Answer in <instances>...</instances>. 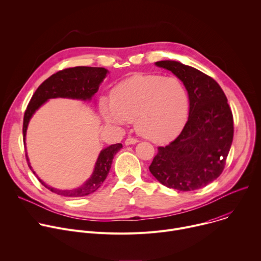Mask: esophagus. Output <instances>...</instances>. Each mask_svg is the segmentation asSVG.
Returning <instances> with one entry per match:
<instances>
[{"instance_id":"34e87169","label":"esophagus","mask_w":261,"mask_h":261,"mask_svg":"<svg viewBox=\"0 0 261 261\" xmlns=\"http://www.w3.org/2000/svg\"><path fill=\"white\" fill-rule=\"evenodd\" d=\"M137 142H138V140H137V139H135V138H131V137H129V138H127V139L125 140V144H126V145L135 144V143H137Z\"/></svg>"}]
</instances>
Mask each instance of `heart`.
I'll return each mask as SVG.
<instances>
[{
	"label": "heart",
	"mask_w": 261,
	"mask_h": 261,
	"mask_svg": "<svg viewBox=\"0 0 261 261\" xmlns=\"http://www.w3.org/2000/svg\"><path fill=\"white\" fill-rule=\"evenodd\" d=\"M189 109L184 83L161 74H136L111 90L110 101H101L106 123L123 126L134 121L136 132L155 143L175 138L187 123Z\"/></svg>",
	"instance_id": "b5f03b06"
}]
</instances>
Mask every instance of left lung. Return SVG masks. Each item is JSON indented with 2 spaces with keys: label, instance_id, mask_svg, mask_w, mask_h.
Masks as SVG:
<instances>
[{
  "label": "left lung",
  "instance_id": "1",
  "mask_svg": "<svg viewBox=\"0 0 261 261\" xmlns=\"http://www.w3.org/2000/svg\"><path fill=\"white\" fill-rule=\"evenodd\" d=\"M155 65L171 71L187 88L189 118L180 134L159 146L150 165L162 185L178 191L200 189L224 169L233 139V117L221 87L203 72L176 61Z\"/></svg>",
  "mask_w": 261,
  "mask_h": 261
}]
</instances>
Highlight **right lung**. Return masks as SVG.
<instances>
[{
  "label": "right lung",
  "instance_id": "1",
  "mask_svg": "<svg viewBox=\"0 0 261 261\" xmlns=\"http://www.w3.org/2000/svg\"><path fill=\"white\" fill-rule=\"evenodd\" d=\"M108 70L100 67H74L64 69L43 82L34 93L23 117V142L25 144V135L28 125L33 115L47 100L54 98H69L83 101H91L98 92L103 80L106 77ZM123 147L122 143L111 144L100 152L92 175L82 186L70 190H61L45 184L33 170L28 154H25L28 165L33 173L38 177L40 182L51 192L66 197H82L94 193L105 180L111 167L115 155Z\"/></svg>",
  "mask_w": 261,
  "mask_h": 261
}]
</instances>
